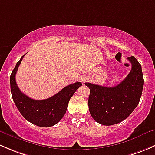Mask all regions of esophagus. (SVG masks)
<instances>
[{"instance_id": "obj_1", "label": "esophagus", "mask_w": 155, "mask_h": 155, "mask_svg": "<svg viewBox=\"0 0 155 155\" xmlns=\"http://www.w3.org/2000/svg\"><path fill=\"white\" fill-rule=\"evenodd\" d=\"M87 80V76H82V77H81V81H82V82H83V83L86 82Z\"/></svg>"}]
</instances>
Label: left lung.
Listing matches in <instances>:
<instances>
[{"instance_id":"1","label":"left lung","mask_w":155,"mask_h":155,"mask_svg":"<svg viewBox=\"0 0 155 155\" xmlns=\"http://www.w3.org/2000/svg\"><path fill=\"white\" fill-rule=\"evenodd\" d=\"M132 68L127 76L114 87L85 82L90 89L88 107L92 118L103 125H112L126 119L141 98L144 79L142 67L135 57L127 58Z\"/></svg>"}]
</instances>
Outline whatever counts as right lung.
I'll list each match as a JSON object with an SVG mask.
<instances>
[{
	"label": "right lung",
	"mask_w": 155,
	"mask_h": 155,
	"mask_svg": "<svg viewBox=\"0 0 155 155\" xmlns=\"http://www.w3.org/2000/svg\"><path fill=\"white\" fill-rule=\"evenodd\" d=\"M24 56L17 62L11 73L10 89L12 100L21 115L29 122L43 127L54 125L64 117L69 101L82 83L76 82L70 84L48 99H31L21 92L15 82V74Z\"/></svg>",
	"instance_id": "right-lung-1"
}]
</instances>
